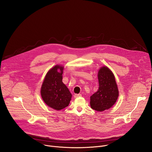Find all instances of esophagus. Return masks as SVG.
Here are the masks:
<instances>
[{
	"mask_svg": "<svg viewBox=\"0 0 152 152\" xmlns=\"http://www.w3.org/2000/svg\"><path fill=\"white\" fill-rule=\"evenodd\" d=\"M81 96H82V95H81L80 94H75L74 95V97H75V98H77V97H81Z\"/></svg>",
	"mask_w": 152,
	"mask_h": 152,
	"instance_id": "obj_1",
	"label": "esophagus"
}]
</instances>
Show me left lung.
Listing matches in <instances>:
<instances>
[{
    "label": "left lung",
    "instance_id": "1",
    "mask_svg": "<svg viewBox=\"0 0 152 152\" xmlns=\"http://www.w3.org/2000/svg\"><path fill=\"white\" fill-rule=\"evenodd\" d=\"M99 89L90 97L93 110L103 111L111 107L118 97V90L113 72L106 67H102L98 73Z\"/></svg>",
    "mask_w": 152,
    "mask_h": 152
}]
</instances>
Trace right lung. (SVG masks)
I'll return each mask as SVG.
<instances>
[{
    "label": "right lung",
    "mask_w": 152,
    "mask_h": 152,
    "mask_svg": "<svg viewBox=\"0 0 152 152\" xmlns=\"http://www.w3.org/2000/svg\"><path fill=\"white\" fill-rule=\"evenodd\" d=\"M64 67L55 66L47 73L41 88L42 100L56 110L66 107L70 103L72 94L62 82Z\"/></svg>",
    "instance_id": "right-lung-1"
}]
</instances>
